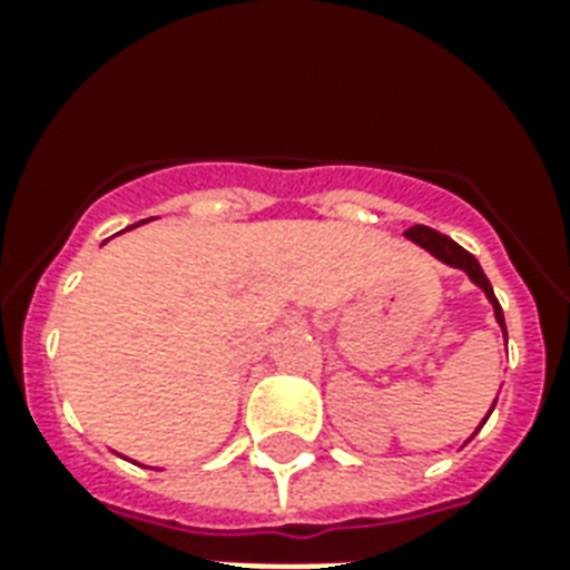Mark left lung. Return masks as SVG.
Listing matches in <instances>:
<instances>
[{"label": "left lung", "instance_id": "obj_1", "mask_svg": "<svg viewBox=\"0 0 570 570\" xmlns=\"http://www.w3.org/2000/svg\"><path fill=\"white\" fill-rule=\"evenodd\" d=\"M405 236H407V239H414L416 245H423L425 250H432L434 257L443 259V263H450V266H455V268H464V272L470 275V281L485 289L488 302L494 304L497 322H500V325H503V331H505L503 311H500V302H497L494 289H491V281H488L485 272H482V266H479L476 257H473L470 250L461 248L459 242H452L450 236H443V233L432 230V227H423V224H414V227H407Z\"/></svg>", "mask_w": 570, "mask_h": 570}]
</instances>
